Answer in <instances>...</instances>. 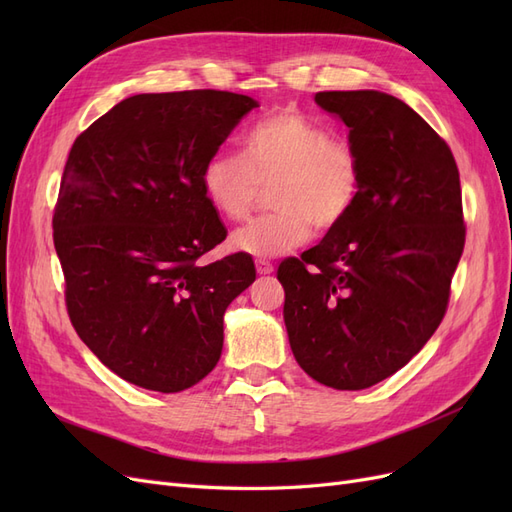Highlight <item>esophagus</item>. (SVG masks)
Here are the masks:
<instances>
[{"mask_svg":"<svg viewBox=\"0 0 512 512\" xmlns=\"http://www.w3.org/2000/svg\"><path fill=\"white\" fill-rule=\"evenodd\" d=\"M256 271H258L260 275L273 273V262L267 260V258H256Z\"/></svg>","mask_w":512,"mask_h":512,"instance_id":"34e87169","label":"esophagus"}]
</instances>
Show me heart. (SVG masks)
<instances>
[{
  "mask_svg": "<svg viewBox=\"0 0 512 512\" xmlns=\"http://www.w3.org/2000/svg\"><path fill=\"white\" fill-rule=\"evenodd\" d=\"M200 185L207 203L230 222L250 218L262 188H271L269 215L239 228L232 250L273 258L331 230L354 211L363 192L359 151L322 123L297 111L258 119L241 136V156L215 151L203 166Z\"/></svg>",
  "mask_w": 512,
  "mask_h": 512,
  "instance_id": "obj_1",
  "label": "heart"
}]
</instances>
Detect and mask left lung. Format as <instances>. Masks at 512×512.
Masks as SVG:
<instances>
[{
    "label": "left lung",
    "mask_w": 512,
    "mask_h": 512,
    "mask_svg": "<svg viewBox=\"0 0 512 512\" xmlns=\"http://www.w3.org/2000/svg\"><path fill=\"white\" fill-rule=\"evenodd\" d=\"M363 162V192L318 245L286 258L294 359L324 386L361 391L393 376L440 327L466 245L451 147L382 91H318Z\"/></svg>",
    "instance_id": "1"
}]
</instances>
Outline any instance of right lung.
<instances>
[{
  "label": "right lung",
  "mask_w": 512,
  "mask_h": 512,
  "mask_svg": "<svg viewBox=\"0 0 512 512\" xmlns=\"http://www.w3.org/2000/svg\"><path fill=\"white\" fill-rule=\"evenodd\" d=\"M258 102L218 89L138 94L76 136L53 211L74 331L123 380L179 393L218 365L224 312L256 280L200 173Z\"/></svg>",
  "instance_id": "right-lung-1"
}]
</instances>
